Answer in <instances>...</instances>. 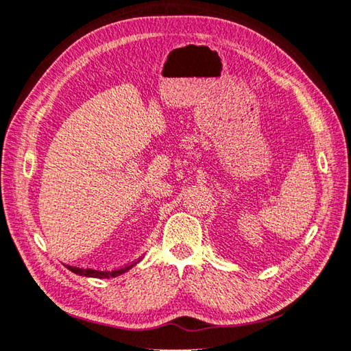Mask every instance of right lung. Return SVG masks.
<instances>
[{
    "label": "right lung",
    "instance_id": "add662e5",
    "mask_svg": "<svg viewBox=\"0 0 351 351\" xmlns=\"http://www.w3.org/2000/svg\"><path fill=\"white\" fill-rule=\"evenodd\" d=\"M135 263L129 264V266H124L121 269H117V271H112V272H104V271H95V269H82V267H74V266H66L70 269L71 272L74 274H79V275H85V277H95V278H112V277H118V275H121L124 272H128L129 269L134 266Z\"/></svg>",
    "mask_w": 351,
    "mask_h": 351
}]
</instances>
